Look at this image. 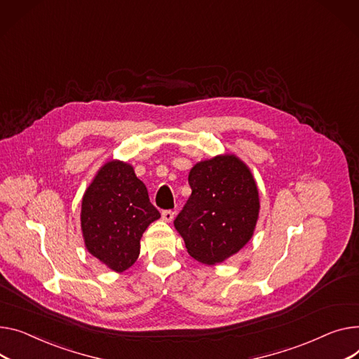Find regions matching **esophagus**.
<instances>
[{"mask_svg": "<svg viewBox=\"0 0 359 359\" xmlns=\"http://www.w3.org/2000/svg\"><path fill=\"white\" fill-rule=\"evenodd\" d=\"M161 218H163V221H165V222H172L173 221V218H175V212L173 210H163L161 212Z\"/></svg>", "mask_w": 359, "mask_h": 359, "instance_id": "1", "label": "esophagus"}]
</instances>
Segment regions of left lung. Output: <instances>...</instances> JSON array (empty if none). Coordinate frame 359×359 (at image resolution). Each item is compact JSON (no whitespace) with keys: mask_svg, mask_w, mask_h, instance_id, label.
I'll return each mask as SVG.
<instances>
[{"mask_svg":"<svg viewBox=\"0 0 359 359\" xmlns=\"http://www.w3.org/2000/svg\"><path fill=\"white\" fill-rule=\"evenodd\" d=\"M192 195L175 219L187 252L213 266L236 254L250 240L259 199L248 167L235 156L198 163L189 173Z\"/></svg>","mask_w":359,"mask_h":359,"instance_id":"obj_1","label":"left lung"}]
</instances>
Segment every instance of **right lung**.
I'll return each instance as SVG.
<instances>
[{
    "label": "right lung",
    "instance_id": "right-lung-1",
    "mask_svg": "<svg viewBox=\"0 0 359 359\" xmlns=\"http://www.w3.org/2000/svg\"><path fill=\"white\" fill-rule=\"evenodd\" d=\"M160 218L146 184L123 161H109L95 176L82 199L81 225L88 251L121 273L140 254V240Z\"/></svg>",
    "mask_w": 359,
    "mask_h": 359
}]
</instances>
